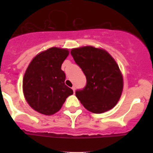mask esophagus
Listing matches in <instances>:
<instances>
[{
  "instance_id": "obj_1",
  "label": "esophagus",
  "mask_w": 153,
  "mask_h": 153,
  "mask_svg": "<svg viewBox=\"0 0 153 153\" xmlns=\"http://www.w3.org/2000/svg\"><path fill=\"white\" fill-rule=\"evenodd\" d=\"M72 90H73V91H74V92H75V86H72Z\"/></svg>"
}]
</instances>
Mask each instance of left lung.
I'll return each instance as SVG.
<instances>
[{
	"mask_svg": "<svg viewBox=\"0 0 153 153\" xmlns=\"http://www.w3.org/2000/svg\"><path fill=\"white\" fill-rule=\"evenodd\" d=\"M71 54L86 78V86L75 91L83 106L94 114L114 108L123 90L122 74L114 58L92 46L72 49Z\"/></svg>",
	"mask_w": 153,
	"mask_h": 153,
	"instance_id": "8db88e82",
	"label": "left lung"
}]
</instances>
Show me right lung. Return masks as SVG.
<instances>
[{"label":"right lung","mask_w":153,"mask_h":153,"mask_svg":"<svg viewBox=\"0 0 153 153\" xmlns=\"http://www.w3.org/2000/svg\"><path fill=\"white\" fill-rule=\"evenodd\" d=\"M69 55L67 49L51 48L32 60L23 79L25 99L36 111L52 115L61 109L71 89L65 85L61 66Z\"/></svg>","instance_id":"1"}]
</instances>
